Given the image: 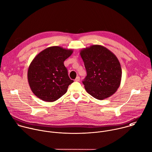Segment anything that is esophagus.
Segmentation results:
<instances>
[{"label":"esophagus","instance_id":"34e87169","mask_svg":"<svg viewBox=\"0 0 152 152\" xmlns=\"http://www.w3.org/2000/svg\"><path fill=\"white\" fill-rule=\"evenodd\" d=\"M75 80L76 82H79V81H80V77H79V76H77Z\"/></svg>","mask_w":152,"mask_h":152}]
</instances>
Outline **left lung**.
<instances>
[{"instance_id":"left-lung-1","label":"left lung","mask_w":152,"mask_h":152,"mask_svg":"<svg viewBox=\"0 0 152 152\" xmlns=\"http://www.w3.org/2000/svg\"><path fill=\"white\" fill-rule=\"evenodd\" d=\"M80 54L87 72L82 82L86 92L99 100L113 95L119 88L122 76L116 56L100 45L83 48Z\"/></svg>"}]
</instances>
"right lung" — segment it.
Returning a JSON list of instances; mask_svg holds the SVG:
<instances>
[{
    "label": "right lung",
    "mask_w": 152,
    "mask_h": 152,
    "mask_svg": "<svg viewBox=\"0 0 152 152\" xmlns=\"http://www.w3.org/2000/svg\"><path fill=\"white\" fill-rule=\"evenodd\" d=\"M72 49L59 46L48 47L37 54L28 70V80L34 94L41 100L54 102L64 95L73 82L68 76L64 61Z\"/></svg>",
    "instance_id": "add662e5"
}]
</instances>
